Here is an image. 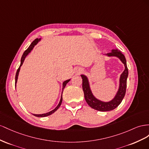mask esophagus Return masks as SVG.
Segmentation results:
<instances>
[{"label":"esophagus","instance_id":"esophagus-1","mask_svg":"<svg viewBox=\"0 0 149 149\" xmlns=\"http://www.w3.org/2000/svg\"><path fill=\"white\" fill-rule=\"evenodd\" d=\"M82 71V70H81V69H79L77 71V74H80V72H81Z\"/></svg>","mask_w":149,"mask_h":149}]
</instances>
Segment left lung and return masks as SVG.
<instances>
[{
  "label": "left lung",
  "instance_id": "obj_1",
  "mask_svg": "<svg viewBox=\"0 0 149 149\" xmlns=\"http://www.w3.org/2000/svg\"><path fill=\"white\" fill-rule=\"evenodd\" d=\"M105 56L108 57H117L124 63L125 66V70L122 72L120 77V84L118 91L114 98L109 102H102L99 99H96L92 94L91 90L90 85H89L88 80L86 75H81L82 79V88L84 93V97L87 103L92 109L99 110V111H110L117 107L119 104L122 102L124 99L126 92L127 87V79L128 77L129 71L127 69V62L125 56H124L120 50L117 49H113L112 52L106 54Z\"/></svg>",
  "mask_w": 149,
  "mask_h": 149
}]
</instances>
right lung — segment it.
Masks as SVG:
<instances>
[{
  "mask_svg": "<svg viewBox=\"0 0 149 149\" xmlns=\"http://www.w3.org/2000/svg\"><path fill=\"white\" fill-rule=\"evenodd\" d=\"M40 40V39H35L34 40H33L32 44L30 45V46L28 47V49L25 51V52H24L22 56V58H21V61H20V67H19V69H17V72H16V75H15V87H16V83L17 82V79H18V75H19V71H20V67L22 66V65L24 63V61L25 60V57H26V56H27V55L31 52V50L33 49V48L34 47V46L38 43V42H39ZM70 80V79H69V80H65V81H64L63 82L62 84V95H61V100L60 102H59V103L58 104V105L57 106V107L55 108L54 110H52V111L50 112H49L47 113H42V114H33V116H36V117H47V116H50V115L52 114L53 113H54L56 111V110L59 108V107H60L61 104H62V93H63V89H64L65 86L67 85V84L69 82Z\"/></svg>",
  "mask_w": 149,
  "mask_h": 149,
  "instance_id": "obj_1",
  "label": "right lung"
}]
</instances>
